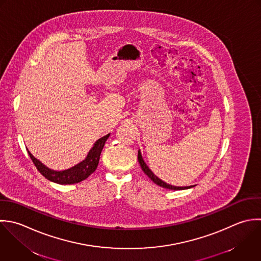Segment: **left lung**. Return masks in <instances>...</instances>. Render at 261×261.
I'll return each instance as SVG.
<instances>
[{"mask_svg":"<svg viewBox=\"0 0 261 261\" xmlns=\"http://www.w3.org/2000/svg\"><path fill=\"white\" fill-rule=\"evenodd\" d=\"M138 162H139V164H140V167H141V169H142V171L149 177V179L153 182V183H155L156 185H159V186H162L163 188H167V189H171V190H183V189H188V188H191V187H193V186H187V187H177V186H172V185H170V184H167L166 182H164L163 180H161L159 177H156L150 170H149V168L146 166V164L144 163V161H143V159H142V156H141V153H140V151L138 150Z\"/></svg>","mask_w":261,"mask_h":261,"instance_id":"obj_1","label":"left lung"}]
</instances>
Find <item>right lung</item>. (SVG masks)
<instances>
[{
	"label": "right lung",
	"instance_id": "add662e5",
	"mask_svg": "<svg viewBox=\"0 0 261 261\" xmlns=\"http://www.w3.org/2000/svg\"><path fill=\"white\" fill-rule=\"evenodd\" d=\"M110 134L99 138L97 141H95L93 147L88 152L86 159L82 161L80 164L74 166L73 168H70L65 171H53L48 168H46L44 165H42L38 160H36L28 150V154L38 170V172L47 180L61 184V185H67V184H75L79 183L86 178H88L97 168L99 156L101 153V150L105 146V143L107 139L109 138Z\"/></svg>",
	"mask_w": 261,
	"mask_h": 261
}]
</instances>
